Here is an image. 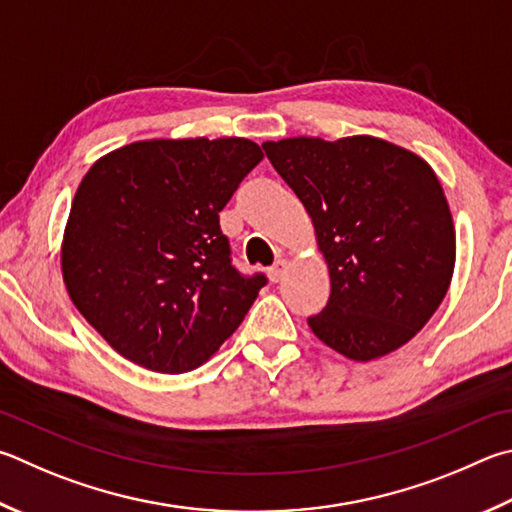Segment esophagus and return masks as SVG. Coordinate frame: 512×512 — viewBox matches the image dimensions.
<instances>
[{
    "label": "esophagus",
    "mask_w": 512,
    "mask_h": 512,
    "mask_svg": "<svg viewBox=\"0 0 512 512\" xmlns=\"http://www.w3.org/2000/svg\"><path fill=\"white\" fill-rule=\"evenodd\" d=\"M284 273H286V259H277V262L268 268V277H271V282H280Z\"/></svg>",
    "instance_id": "1"
}]
</instances>
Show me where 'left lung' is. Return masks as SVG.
<instances>
[{"label": "left lung", "instance_id": "obj_1", "mask_svg": "<svg viewBox=\"0 0 512 512\" xmlns=\"http://www.w3.org/2000/svg\"><path fill=\"white\" fill-rule=\"evenodd\" d=\"M264 152L309 212L331 295L309 318L324 345L369 362L403 347L439 309L457 237L430 165L374 136L266 141Z\"/></svg>", "mask_w": 512, "mask_h": 512}]
</instances>
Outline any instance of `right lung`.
Returning a JSON list of instances; mask_svg holds the SVG:
<instances>
[{"instance_id":"add662e5","label":"right lung","mask_w":512,"mask_h":512,"mask_svg":"<svg viewBox=\"0 0 512 512\" xmlns=\"http://www.w3.org/2000/svg\"><path fill=\"white\" fill-rule=\"evenodd\" d=\"M262 159L248 138H154L91 165L64 228L62 280L120 356L183 374L235 333L266 277L230 264L219 212Z\"/></svg>"}]
</instances>
